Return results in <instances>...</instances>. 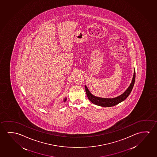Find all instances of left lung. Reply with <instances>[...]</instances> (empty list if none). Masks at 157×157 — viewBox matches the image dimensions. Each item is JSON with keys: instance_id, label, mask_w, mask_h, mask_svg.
<instances>
[{"instance_id": "left-lung-1", "label": "left lung", "mask_w": 157, "mask_h": 157, "mask_svg": "<svg viewBox=\"0 0 157 157\" xmlns=\"http://www.w3.org/2000/svg\"><path fill=\"white\" fill-rule=\"evenodd\" d=\"M136 78V72L134 71V74L132 78V82L130 84V86L127 88V90L121 95L117 97L113 98H105L98 97L94 96L90 92L88 88L85 85V91L86 93L87 96L89 98V100L91 101L94 104L102 106V107H112L115 106L116 105L118 104L119 103L122 102L125 100L127 97L130 95V93L132 91V89L134 86V82Z\"/></svg>"}]
</instances>
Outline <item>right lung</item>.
Segmentation results:
<instances>
[{
  "label": "right lung",
  "instance_id": "right-lung-1",
  "mask_svg": "<svg viewBox=\"0 0 157 157\" xmlns=\"http://www.w3.org/2000/svg\"><path fill=\"white\" fill-rule=\"evenodd\" d=\"M66 100H67V98H64V100H63V101H64V102H65V101H66Z\"/></svg>",
  "mask_w": 157,
  "mask_h": 157
}]
</instances>
